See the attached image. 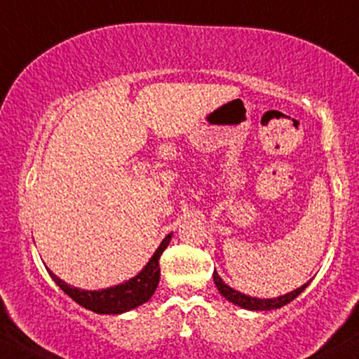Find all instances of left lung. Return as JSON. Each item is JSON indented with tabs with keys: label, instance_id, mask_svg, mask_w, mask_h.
Instances as JSON below:
<instances>
[{
	"label": "left lung",
	"instance_id": "8db88e82",
	"mask_svg": "<svg viewBox=\"0 0 359 359\" xmlns=\"http://www.w3.org/2000/svg\"><path fill=\"white\" fill-rule=\"evenodd\" d=\"M212 276H214V283H215V286H217L219 292H221V294L226 297L227 301H231L232 304L239 306V308L249 309V311H271V309L283 308V306L291 303L292 299H296V297L299 296L311 283L309 280V283L303 284L301 287H297V289H294V291L287 292V294H284V296L273 297V299H261V297L248 296V294H244V292H239V291H236V289H232L231 286H227V284L222 280L221 276L217 274V271H214Z\"/></svg>",
	"mask_w": 359,
	"mask_h": 359
}]
</instances>
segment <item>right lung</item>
<instances>
[{
    "instance_id": "add662e5",
    "label": "right lung",
    "mask_w": 359,
    "mask_h": 359,
    "mask_svg": "<svg viewBox=\"0 0 359 359\" xmlns=\"http://www.w3.org/2000/svg\"><path fill=\"white\" fill-rule=\"evenodd\" d=\"M170 239L172 232L165 236V239L162 241L140 273L128 280L116 284V286L97 289V291H86V289L70 286V284L60 279L58 276L51 273L50 269L48 273L51 279L56 283V286L62 289L65 294L70 296L75 303L83 306L85 309L93 311L97 314H122L138 308V306L147 303L152 297L155 289L158 286V280H161L158 261H161L162 252L167 249Z\"/></svg>"
}]
</instances>
